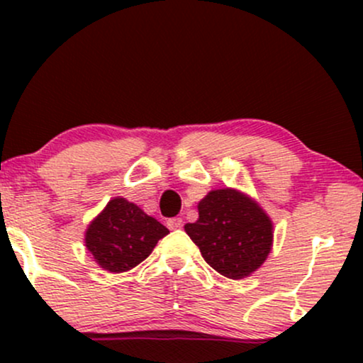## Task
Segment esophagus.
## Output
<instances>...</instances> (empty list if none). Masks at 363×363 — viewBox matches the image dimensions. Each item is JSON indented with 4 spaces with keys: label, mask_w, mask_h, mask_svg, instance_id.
<instances>
[{
    "label": "esophagus",
    "mask_w": 363,
    "mask_h": 363,
    "mask_svg": "<svg viewBox=\"0 0 363 363\" xmlns=\"http://www.w3.org/2000/svg\"><path fill=\"white\" fill-rule=\"evenodd\" d=\"M167 227L170 228V230H177V228L182 227V218H179V216H176V218H169Z\"/></svg>",
    "instance_id": "1"
}]
</instances>
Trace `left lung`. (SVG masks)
<instances>
[{"label": "left lung", "mask_w": 363, "mask_h": 363, "mask_svg": "<svg viewBox=\"0 0 363 363\" xmlns=\"http://www.w3.org/2000/svg\"><path fill=\"white\" fill-rule=\"evenodd\" d=\"M199 218L184 230L215 272L232 280L249 277L273 245V223L262 208L240 191L215 189L198 203Z\"/></svg>", "instance_id": "left-lung-1"}]
</instances>
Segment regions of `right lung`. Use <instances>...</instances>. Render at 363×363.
Wrapping results in <instances>:
<instances>
[{
  "mask_svg": "<svg viewBox=\"0 0 363 363\" xmlns=\"http://www.w3.org/2000/svg\"><path fill=\"white\" fill-rule=\"evenodd\" d=\"M167 228L124 198L107 203L85 232V245L101 268L123 273L152 254Z\"/></svg>",
  "mask_w": 363,
  "mask_h": 363,
  "instance_id": "add662e5",
  "label": "right lung"
}]
</instances>
